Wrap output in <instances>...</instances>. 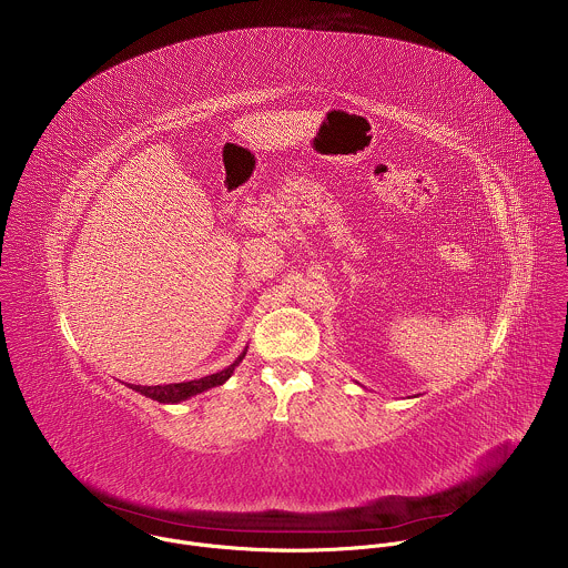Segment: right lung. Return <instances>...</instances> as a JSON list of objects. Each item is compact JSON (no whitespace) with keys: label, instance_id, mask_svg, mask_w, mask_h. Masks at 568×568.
<instances>
[{"label":"right lung","instance_id":"obj_1","mask_svg":"<svg viewBox=\"0 0 568 568\" xmlns=\"http://www.w3.org/2000/svg\"><path fill=\"white\" fill-rule=\"evenodd\" d=\"M244 354H246V347L243 349V354L230 365L225 367L223 372H216L212 376H205V378H199V381H190V383H174V385H155V387H144V385H129L133 392L151 398V400H158L163 405H174V403H183L196 394H203L212 387H221L225 381L232 378L234 369L243 363Z\"/></svg>","mask_w":568,"mask_h":568}]
</instances>
